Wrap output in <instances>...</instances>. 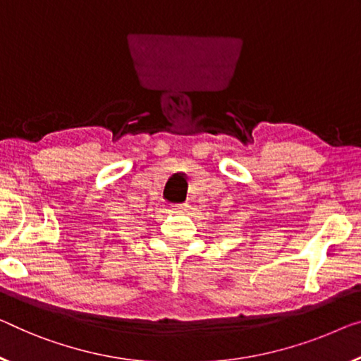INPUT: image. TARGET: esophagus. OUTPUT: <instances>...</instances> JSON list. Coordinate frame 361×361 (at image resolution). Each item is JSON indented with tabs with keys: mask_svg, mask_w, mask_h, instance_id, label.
I'll return each instance as SVG.
<instances>
[{
	"mask_svg": "<svg viewBox=\"0 0 361 361\" xmlns=\"http://www.w3.org/2000/svg\"><path fill=\"white\" fill-rule=\"evenodd\" d=\"M188 207H190L188 204H175V206H171V211L176 214H186Z\"/></svg>",
	"mask_w": 361,
	"mask_h": 361,
	"instance_id": "1",
	"label": "esophagus"
}]
</instances>
